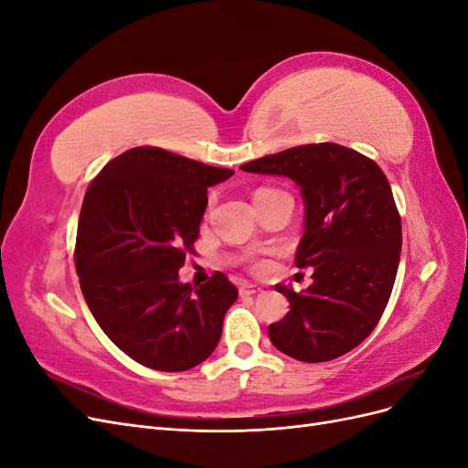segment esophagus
<instances>
[{"instance_id":"obj_1","label":"esophagus","mask_w":468,"mask_h":468,"mask_svg":"<svg viewBox=\"0 0 468 468\" xmlns=\"http://www.w3.org/2000/svg\"><path fill=\"white\" fill-rule=\"evenodd\" d=\"M260 291H261V287L256 285V282H242V285H239V294H242V296L256 294Z\"/></svg>"}]
</instances>
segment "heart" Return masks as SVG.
<instances>
[{
    "label": "heart",
    "mask_w": 468,
    "mask_h": 468,
    "mask_svg": "<svg viewBox=\"0 0 468 468\" xmlns=\"http://www.w3.org/2000/svg\"><path fill=\"white\" fill-rule=\"evenodd\" d=\"M260 191H263V189H260Z\"/></svg>",
    "instance_id": "1"
}]
</instances>
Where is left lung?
<instances>
[{
	"mask_svg": "<svg viewBox=\"0 0 468 468\" xmlns=\"http://www.w3.org/2000/svg\"><path fill=\"white\" fill-rule=\"evenodd\" d=\"M239 169L289 177L304 201L294 263L314 269L313 285L303 292L275 285L291 310L269 325V339L296 361L342 357L375 330L399 271L402 224L387 176L367 155L332 143L269 154Z\"/></svg>",
	"mask_w": 468,
	"mask_h": 468,
	"instance_id": "8db88e82",
	"label": "left lung"
}]
</instances>
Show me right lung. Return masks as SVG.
<instances>
[{"label":"right lung","instance_id":"1","mask_svg":"<svg viewBox=\"0 0 468 468\" xmlns=\"http://www.w3.org/2000/svg\"><path fill=\"white\" fill-rule=\"evenodd\" d=\"M232 176L140 146L88 187L74 253L80 287L101 330L136 363L177 373L215 351L238 289L222 273L193 287L179 269L199 238L208 187Z\"/></svg>","mask_w":468,"mask_h":468}]
</instances>
